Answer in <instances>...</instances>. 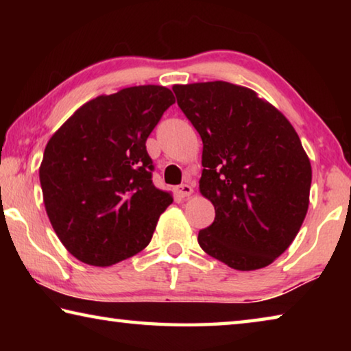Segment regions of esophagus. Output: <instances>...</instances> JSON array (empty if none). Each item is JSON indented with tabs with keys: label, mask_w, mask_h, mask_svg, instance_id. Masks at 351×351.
Here are the masks:
<instances>
[{
	"label": "esophagus",
	"mask_w": 351,
	"mask_h": 351,
	"mask_svg": "<svg viewBox=\"0 0 351 351\" xmlns=\"http://www.w3.org/2000/svg\"><path fill=\"white\" fill-rule=\"evenodd\" d=\"M193 193V187L189 186V184H181V186L176 187V195L181 198H187Z\"/></svg>",
	"instance_id": "1"
}]
</instances>
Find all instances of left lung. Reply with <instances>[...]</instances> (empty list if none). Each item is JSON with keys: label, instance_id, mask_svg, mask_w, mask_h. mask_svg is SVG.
<instances>
[{"label": "left lung", "instance_id": "left-lung-1", "mask_svg": "<svg viewBox=\"0 0 351 351\" xmlns=\"http://www.w3.org/2000/svg\"><path fill=\"white\" fill-rule=\"evenodd\" d=\"M173 93L203 139L199 192L215 207L199 246L234 269L265 268L293 243L310 204L311 164L299 136L249 88L217 80Z\"/></svg>", "mask_w": 351, "mask_h": 351}]
</instances>
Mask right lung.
I'll use <instances>...</instances> for the list:
<instances>
[{
    "instance_id": "obj_1",
    "label": "right lung",
    "mask_w": 351,
    "mask_h": 351,
    "mask_svg": "<svg viewBox=\"0 0 351 351\" xmlns=\"http://www.w3.org/2000/svg\"><path fill=\"white\" fill-rule=\"evenodd\" d=\"M175 104L159 85L123 88L82 105L47 142L40 184L63 246L91 266H111L150 243L173 203L154 187L145 142Z\"/></svg>"
}]
</instances>
